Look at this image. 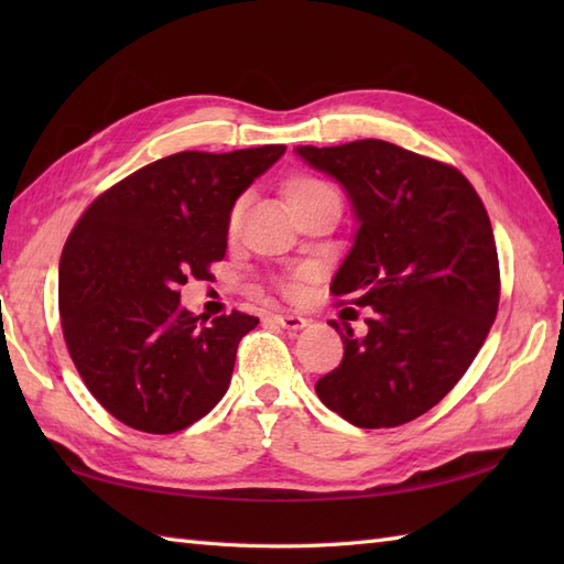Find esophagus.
Masks as SVG:
<instances>
[{"label": "esophagus", "instance_id": "34e87169", "mask_svg": "<svg viewBox=\"0 0 564 564\" xmlns=\"http://www.w3.org/2000/svg\"><path fill=\"white\" fill-rule=\"evenodd\" d=\"M273 322H275V325H281L283 329H291V332L307 327V319L301 317V315H273Z\"/></svg>", "mask_w": 564, "mask_h": 564}]
</instances>
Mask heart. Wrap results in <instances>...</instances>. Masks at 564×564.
Masks as SVG:
<instances>
[{
  "instance_id": "heart-1",
  "label": "heart",
  "mask_w": 564,
  "mask_h": 564,
  "mask_svg": "<svg viewBox=\"0 0 564 564\" xmlns=\"http://www.w3.org/2000/svg\"><path fill=\"white\" fill-rule=\"evenodd\" d=\"M283 194H285V200H289V206L297 208V206H303V203L313 200L317 196L332 194V188L325 182H319V178H315V176H303L301 174V176H293V178H289V182H285ZM239 210H242V203H237V206L230 210V218H227V230H230V232L235 230L237 223H239Z\"/></svg>"
}]
</instances>
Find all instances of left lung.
Instances as JSON below:
<instances>
[{"instance_id":"left-lung-1","label":"left lung","mask_w":564,"mask_h":564,"mask_svg":"<svg viewBox=\"0 0 564 564\" xmlns=\"http://www.w3.org/2000/svg\"><path fill=\"white\" fill-rule=\"evenodd\" d=\"M295 152L349 196L358 227L332 293L370 307L364 337L332 322L344 358L317 398L361 429L412 422L465 376L497 317L489 215L458 170L386 140Z\"/></svg>"}]
</instances>
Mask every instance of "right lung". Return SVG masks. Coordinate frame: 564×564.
<instances>
[{"mask_svg":"<svg viewBox=\"0 0 564 564\" xmlns=\"http://www.w3.org/2000/svg\"><path fill=\"white\" fill-rule=\"evenodd\" d=\"M285 145L176 152L142 166L84 210L59 257V319L84 386L118 422L174 434L230 388L237 344L257 317L200 322L178 285L210 279L235 200Z\"/></svg>","mask_w":564,"mask_h":564,"instance_id":"1","label":"right lung"}]
</instances>
